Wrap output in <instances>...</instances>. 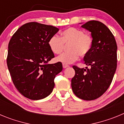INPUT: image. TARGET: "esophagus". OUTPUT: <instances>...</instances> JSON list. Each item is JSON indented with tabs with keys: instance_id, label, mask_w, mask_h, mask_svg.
<instances>
[{
	"instance_id": "obj_1",
	"label": "esophagus",
	"mask_w": 124,
	"mask_h": 124,
	"mask_svg": "<svg viewBox=\"0 0 124 124\" xmlns=\"http://www.w3.org/2000/svg\"><path fill=\"white\" fill-rule=\"evenodd\" d=\"M63 68H66L69 67V65H68L66 64H64V63H63Z\"/></svg>"
}]
</instances>
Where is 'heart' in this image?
<instances>
[{
	"label": "heart",
	"instance_id": "b5f03b06",
	"mask_svg": "<svg viewBox=\"0 0 124 124\" xmlns=\"http://www.w3.org/2000/svg\"><path fill=\"white\" fill-rule=\"evenodd\" d=\"M69 51L64 53L57 58V61L70 64L81 57L87 56L91 51L93 44V38L90 35L85 33L83 30L70 27L61 33L60 38L53 35L49 39L48 46L54 54H60L64 49L65 45H68Z\"/></svg>",
	"mask_w": 124,
	"mask_h": 124
}]
</instances>
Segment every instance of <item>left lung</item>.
Returning <instances> with one entry per match:
<instances>
[{
  "label": "left lung",
  "mask_w": 124,
  "mask_h": 124,
  "mask_svg": "<svg viewBox=\"0 0 124 124\" xmlns=\"http://www.w3.org/2000/svg\"><path fill=\"white\" fill-rule=\"evenodd\" d=\"M91 32L93 44L84 57L90 68L73 66L75 75L71 79L74 94L80 99L91 101L99 98L109 88L117 68V46L114 36L102 22L91 20L81 26Z\"/></svg>",
  "instance_id": "8db88e82"
}]
</instances>
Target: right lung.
Listing matches in <instances>:
<instances>
[{"mask_svg": "<svg viewBox=\"0 0 124 124\" xmlns=\"http://www.w3.org/2000/svg\"><path fill=\"white\" fill-rule=\"evenodd\" d=\"M59 29L51 25L29 22L13 35L8 43L7 63L12 81L21 94L31 100L43 99L54 87L61 62L48 64L54 57L49 39Z\"/></svg>", "mask_w": 124, "mask_h": 124, "instance_id": "add662e5", "label": "right lung"}]
</instances>
